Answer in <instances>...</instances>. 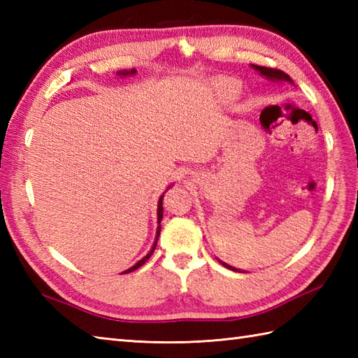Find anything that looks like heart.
I'll use <instances>...</instances> for the list:
<instances>
[{"mask_svg":"<svg viewBox=\"0 0 358 358\" xmlns=\"http://www.w3.org/2000/svg\"><path fill=\"white\" fill-rule=\"evenodd\" d=\"M226 90H229V89H226Z\"/></svg>","mask_w":358,"mask_h":358,"instance_id":"heart-1","label":"heart"}]
</instances>
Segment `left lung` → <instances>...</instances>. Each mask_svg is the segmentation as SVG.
Masks as SVG:
<instances>
[{
	"instance_id": "left-lung-1",
	"label": "left lung",
	"mask_w": 358,
	"mask_h": 358,
	"mask_svg": "<svg viewBox=\"0 0 358 358\" xmlns=\"http://www.w3.org/2000/svg\"><path fill=\"white\" fill-rule=\"evenodd\" d=\"M250 67H252V69H255V71H257L258 73H260L262 77H264L266 80L277 81V83L287 81V83H291V85H294V81L291 80V77H289L287 73L278 71V69H271V67H263V66H257V64H250ZM218 262L222 263V264L224 266V268L231 269V271H235V272H245V271H240V269H237V268H234V266H229V264L222 262V260H218Z\"/></svg>"
}]
</instances>
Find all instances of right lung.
Returning a JSON list of instances; mask_svg holds the SVG:
<instances>
[{
  "label": "right lung",
  "mask_w": 358,
  "mask_h": 358,
  "mask_svg": "<svg viewBox=\"0 0 358 358\" xmlns=\"http://www.w3.org/2000/svg\"><path fill=\"white\" fill-rule=\"evenodd\" d=\"M136 73V71L135 69H131V71H118L117 72V75H120V77H131V75H135ZM171 187V186H169ZM167 187V189H169ZM166 189V191H167ZM166 194V192H164ZM164 194L159 196V200H158V208H157V222H158V227H157V235H155V241H154V245H152V248H150V250L149 252L144 255L140 262H136L132 268H129V269H126L123 273H129V272H132V271H135V269H138L140 266H143L144 263H146L148 260H149V257L154 254V250H155V248H157V241H158V237H159V231H162V220H163V196H164Z\"/></svg>",
  "instance_id": "right-lung-1"
}]
</instances>
